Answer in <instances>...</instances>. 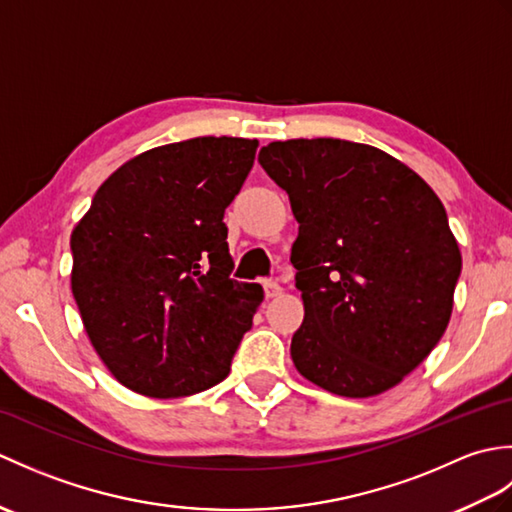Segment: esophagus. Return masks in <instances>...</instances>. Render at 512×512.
I'll list each match as a JSON object with an SVG mask.
<instances>
[{"mask_svg": "<svg viewBox=\"0 0 512 512\" xmlns=\"http://www.w3.org/2000/svg\"><path fill=\"white\" fill-rule=\"evenodd\" d=\"M264 292H266V297L268 299H275V297H279L281 292H284V288H281L277 281H266L264 284Z\"/></svg>", "mask_w": 512, "mask_h": 512, "instance_id": "1", "label": "esophagus"}]
</instances>
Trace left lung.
<instances>
[{
    "label": "left lung",
    "instance_id": "left-lung-1",
    "mask_svg": "<svg viewBox=\"0 0 512 512\" xmlns=\"http://www.w3.org/2000/svg\"><path fill=\"white\" fill-rule=\"evenodd\" d=\"M257 160L299 222L297 372L347 398L396 387L453 312L462 255L440 198L405 162L350 140H277Z\"/></svg>",
    "mask_w": 512,
    "mask_h": 512
}]
</instances>
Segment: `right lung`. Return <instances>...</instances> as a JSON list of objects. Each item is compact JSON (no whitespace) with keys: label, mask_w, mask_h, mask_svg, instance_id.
Returning <instances> with one entry per match:
<instances>
[{"label":"right lung","mask_w":512,"mask_h":512,"mask_svg":"<svg viewBox=\"0 0 512 512\" xmlns=\"http://www.w3.org/2000/svg\"><path fill=\"white\" fill-rule=\"evenodd\" d=\"M257 140L200 136L127 160L70 237L72 295L112 376L149 398H182L228 376L264 299L231 279L224 209Z\"/></svg>","instance_id":"add662e5"}]
</instances>
